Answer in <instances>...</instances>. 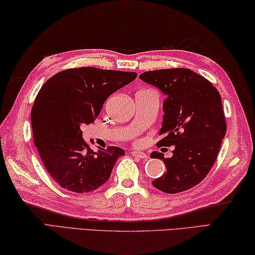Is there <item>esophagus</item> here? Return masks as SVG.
Listing matches in <instances>:
<instances>
[{"instance_id": "obj_1", "label": "esophagus", "mask_w": 255, "mask_h": 255, "mask_svg": "<svg viewBox=\"0 0 255 255\" xmlns=\"http://www.w3.org/2000/svg\"><path fill=\"white\" fill-rule=\"evenodd\" d=\"M131 155L132 156H136V158H139V159H145L148 156L147 153L141 152V151H137V150L131 151Z\"/></svg>"}]
</instances>
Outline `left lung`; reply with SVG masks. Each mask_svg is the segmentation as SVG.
<instances>
[{
	"label": "left lung",
	"mask_w": 255,
	"mask_h": 255,
	"mask_svg": "<svg viewBox=\"0 0 255 255\" xmlns=\"http://www.w3.org/2000/svg\"><path fill=\"white\" fill-rule=\"evenodd\" d=\"M139 78L165 96L159 132L164 137L156 145H175L169 159L156 151L151 153L166 166L152 185L167 194L187 191L208 174L225 138L227 125L219 92L207 79L184 68L148 71Z\"/></svg>",
	"instance_id": "left-lung-1"
}]
</instances>
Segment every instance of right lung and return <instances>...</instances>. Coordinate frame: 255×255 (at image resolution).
I'll return each instance as SVG.
<instances>
[{
	"label": "right lung",
	"mask_w": 255,
	"mask_h": 255,
	"mask_svg": "<svg viewBox=\"0 0 255 255\" xmlns=\"http://www.w3.org/2000/svg\"><path fill=\"white\" fill-rule=\"evenodd\" d=\"M136 78V72L84 67L64 70L41 86L30 114L32 137L47 172L61 187L89 193L110 178L125 151L95 152L81 127L93 123L107 97Z\"/></svg>",
	"instance_id": "1"
}]
</instances>
